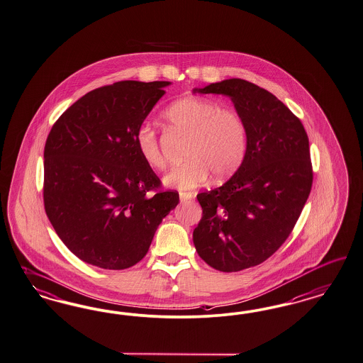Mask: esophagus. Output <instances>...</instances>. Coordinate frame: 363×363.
I'll return each instance as SVG.
<instances>
[{
    "mask_svg": "<svg viewBox=\"0 0 363 363\" xmlns=\"http://www.w3.org/2000/svg\"><path fill=\"white\" fill-rule=\"evenodd\" d=\"M193 197V194L190 191H179V199L181 201L190 200Z\"/></svg>",
    "mask_w": 363,
    "mask_h": 363,
    "instance_id": "34e87169",
    "label": "esophagus"
}]
</instances>
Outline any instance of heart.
Returning <instances> with one entry per match:
<instances>
[{
	"instance_id": "1",
	"label": "heart",
	"mask_w": 363,
	"mask_h": 363,
	"mask_svg": "<svg viewBox=\"0 0 363 363\" xmlns=\"http://www.w3.org/2000/svg\"><path fill=\"white\" fill-rule=\"evenodd\" d=\"M170 131L186 135L184 162L175 164L164 175L167 186L193 189L203 184L212 173L217 179L233 174L244 161L248 149V131L244 119L232 108L205 98L175 100L162 113ZM134 143L142 161L161 170L166 158L158 133L142 123L134 134Z\"/></svg>"
}]
</instances>
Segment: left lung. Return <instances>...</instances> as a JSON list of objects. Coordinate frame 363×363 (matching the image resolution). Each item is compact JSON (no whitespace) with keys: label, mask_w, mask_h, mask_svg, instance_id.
<instances>
[{"label":"left lung","mask_w":363,"mask_h":363,"mask_svg":"<svg viewBox=\"0 0 363 363\" xmlns=\"http://www.w3.org/2000/svg\"><path fill=\"white\" fill-rule=\"evenodd\" d=\"M193 92L229 96L247 125L244 161L223 186L197 194L202 217L193 232L205 263L238 272L271 257L296 224L313 186L308 137L283 101L247 80Z\"/></svg>","instance_id":"1"}]
</instances>
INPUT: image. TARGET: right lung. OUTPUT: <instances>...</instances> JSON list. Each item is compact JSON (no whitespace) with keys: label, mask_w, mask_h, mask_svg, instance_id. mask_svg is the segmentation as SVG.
Returning <instances> with one entry per match:
<instances>
[{"label":"right lung","mask_w":363,"mask_h":363,"mask_svg":"<svg viewBox=\"0 0 363 363\" xmlns=\"http://www.w3.org/2000/svg\"><path fill=\"white\" fill-rule=\"evenodd\" d=\"M170 82H116L89 91L50 128L44 147V208L84 263L125 269L150 248L179 202L138 154L134 134ZM149 191H154L150 196Z\"/></svg>","instance_id":"1"}]
</instances>
